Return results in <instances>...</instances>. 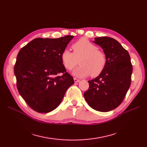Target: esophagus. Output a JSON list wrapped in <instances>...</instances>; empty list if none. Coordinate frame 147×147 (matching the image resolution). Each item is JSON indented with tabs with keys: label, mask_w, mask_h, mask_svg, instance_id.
<instances>
[{
	"label": "esophagus",
	"mask_w": 147,
	"mask_h": 147,
	"mask_svg": "<svg viewBox=\"0 0 147 147\" xmlns=\"http://www.w3.org/2000/svg\"><path fill=\"white\" fill-rule=\"evenodd\" d=\"M74 80L75 83H78V82H80V80H79V79H78V78H74Z\"/></svg>",
	"instance_id": "esophagus-1"
}]
</instances>
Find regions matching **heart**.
<instances>
[{
  "mask_svg": "<svg viewBox=\"0 0 147 147\" xmlns=\"http://www.w3.org/2000/svg\"><path fill=\"white\" fill-rule=\"evenodd\" d=\"M72 48L74 52L67 49L61 53V60L67 70H72L78 64L81 65L74 70L76 77H83L91 75L97 77L103 72L107 63L106 53L99 50L94 43L85 39H81L74 43Z\"/></svg>",
  "mask_w": 147,
  "mask_h": 147,
  "instance_id": "1",
  "label": "heart"
}]
</instances>
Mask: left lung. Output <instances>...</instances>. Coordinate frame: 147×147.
I'll use <instances>...</instances> for the list:
<instances>
[{"instance_id": "obj_1", "label": "left lung", "mask_w": 147, "mask_h": 147, "mask_svg": "<svg viewBox=\"0 0 147 147\" xmlns=\"http://www.w3.org/2000/svg\"><path fill=\"white\" fill-rule=\"evenodd\" d=\"M93 42L103 49L107 63L98 77L88 81L90 87L84 97L92 109L109 112L121 104L130 87L131 57L127 51L113 38L96 37Z\"/></svg>"}]
</instances>
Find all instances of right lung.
<instances>
[{
    "mask_svg": "<svg viewBox=\"0 0 147 147\" xmlns=\"http://www.w3.org/2000/svg\"><path fill=\"white\" fill-rule=\"evenodd\" d=\"M73 37L36 38L18 54L14 67L18 90L30 107L38 113L56 109L74 83L61 60L62 52ZM60 73H63L61 76L58 75Z\"/></svg>",
    "mask_w": 147,
    "mask_h": 147,
    "instance_id": "right-lung-1",
    "label": "right lung"
}]
</instances>
